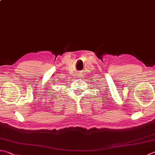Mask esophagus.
Listing matches in <instances>:
<instances>
[{"mask_svg":"<svg viewBox=\"0 0 155 155\" xmlns=\"http://www.w3.org/2000/svg\"><path fill=\"white\" fill-rule=\"evenodd\" d=\"M78 74V77H79V76H81L80 74H81V73H77ZM77 77H78V76H77Z\"/></svg>","mask_w":155,"mask_h":155,"instance_id":"obj_1","label":"esophagus"}]
</instances>
